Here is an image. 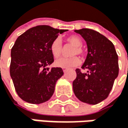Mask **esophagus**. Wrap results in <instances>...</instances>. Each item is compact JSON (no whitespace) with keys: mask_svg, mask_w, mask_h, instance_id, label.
I'll use <instances>...</instances> for the list:
<instances>
[{"mask_svg":"<svg viewBox=\"0 0 128 128\" xmlns=\"http://www.w3.org/2000/svg\"><path fill=\"white\" fill-rule=\"evenodd\" d=\"M62 69H63V71L64 72V73L68 70V69H67V68H62Z\"/></svg>","mask_w":128,"mask_h":128,"instance_id":"esophagus-1","label":"esophagus"}]
</instances>
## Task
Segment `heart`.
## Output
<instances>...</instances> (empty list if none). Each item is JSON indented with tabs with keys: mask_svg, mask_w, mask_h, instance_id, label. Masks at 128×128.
Here are the masks:
<instances>
[{
	"mask_svg": "<svg viewBox=\"0 0 128 128\" xmlns=\"http://www.w3.org/2000/svg\"><path fill=\"white\" fill-rule=\"evenodd\" d=\"M67 42L75 47V48L72 52V55L83 54V49L81 48L82 44H83V41H82L80 37L77 36H70L67 38ZM51 52L54 58H59L63 52V46L61 41L59 38H55L52 42L51 44ZM80 63V60L79 58L74 56L71 58H61L57 59L54 61V64L55 66L62 68H70L79 65Z\"/></svg>",
	"mask_w": 128,
	"mask_h": 128,
	"instance_id": "1",
	"label": "heart"
}]
</instances>
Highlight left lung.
<instances>
[{"mask_svg":"<svg viewBox=\"0 0 128 128\" xmlns=\"http://www.w3.org/2000/svg\"><path fill=\"white\" fill-rule=\"evenodd\" d=\"M86 42L88 54L82 69H76L73 82L75 96L81 102L96 105L106 99L118 75V58L113 43L99 32L90 30H75Z\"/></svg>","mask_w":128,"mask_h":128,"instance_id":"8db88e82","label":"left lung"}]
</instances>
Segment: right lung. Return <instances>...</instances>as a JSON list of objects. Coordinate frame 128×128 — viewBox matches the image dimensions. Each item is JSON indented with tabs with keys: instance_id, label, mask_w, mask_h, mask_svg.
Returning a JSON list of instances; mask_svg holds the SVG:
<instances>
[{
	"instance_id": "add662e5",
	"label": "right lung",
	"mask_w": 128,
	"mask_h": 128,
	"mask_svg": "<svg viewBox=\"0 0 128 128\" xmlns=\"http://www.w3.org/2000/svg\"><path fill=\"white\" fill-rule=\"evenodd\" d=\"M66 31L37 26L16 40L11 49L10 74L16 93L25 102L40 104L52 96L64 72L60 68H47L54 62L51 44Z\"/></svg>"
}]
</instances>
